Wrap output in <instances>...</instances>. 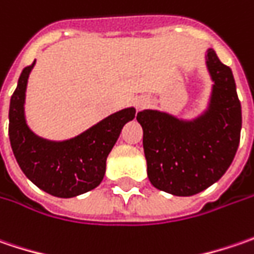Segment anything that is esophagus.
Wrapping results in <instances>:
<instances>
[{"instance_id":"esophagus-1","label":"esophagus","mask_w":254,"mask_h":254,"mask_svg":"<svg viewBox=\"0 0 254 254\" xmlns=\"http://www.w3.org/2000/svg\"><path fill=\"white\" fill-rule=\"evenodd\" d=\"M148 104V101L145 99V98H139V99H136L135 101V106H136V109H142L143 106Z\"/></svg>"}]
</instances>
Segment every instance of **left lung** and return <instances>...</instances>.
I'll return each instance as SVG.
<instances>
[{"instance_id":"1","label":"left lung","mask_w":254,"mask_h":254,"mask_svg":"<svg viewBox=\"0 0 254 254\" xmlns=\"http://www.w3.org/2000/svg\"><path fill=\"white\" fill-rule=\"evenodd\" d=\"M213 81L207 109L192 121L145 109L136 119L143 129V152L150 183L175 196H192L217 182L236 155L242 106L232 69L216 52H206Z\"/></svg>"}]
</instances>
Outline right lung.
Returning <instances> with one entry per match:
<instances>
[{
	"mask_svg": "<svg viewBox=\"0 0 254 254\" xmlns=\"http://www.w3.org/2000/svg\"><path fill=\"white\" fill-rule=\"evenodd\" d=\"M34 65L35 61L22 69L9 102L8 135L14 156L24 175L44 192L57 197L89 192L102 182L106 158L136 111L125 108L66 140L41 138L27 125L24 109L28 76Z\"/></svg>",
	"mask_w": 254,
	"mask_h": 254,
	"instance_id": "add662e5",
	"label": "right lung"
}]
</instances>
